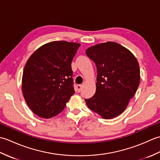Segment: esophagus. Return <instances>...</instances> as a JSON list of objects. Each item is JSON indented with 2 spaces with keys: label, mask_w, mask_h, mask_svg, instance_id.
I'll use <instances>...</instances> for the list:
<instances>
[{
  "label": "esophagus",
  "mask_w": 160,
  "mask_h": 160,
  "mask_svg": "<svg viewBox=\"0 0 160 160\" xmlns=\"http://www.w3.org/2000/svg\"><path fill=\"white\" fill-rule=\"evenodd\" d=\"M81 90H82V85H80V84H78V85L76 86V92L79 93L81 91Z\"/></svg>",
  "instance_id": "34e87169"
}]
</instances>
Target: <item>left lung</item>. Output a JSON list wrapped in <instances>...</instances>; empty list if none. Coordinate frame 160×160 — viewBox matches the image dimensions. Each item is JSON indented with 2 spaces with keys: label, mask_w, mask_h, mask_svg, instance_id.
<instances>
[{
  "label": "left lung",
  "mask_w": 160,
  "mask_h": 160,
  "mask_svg": "<svg viewBox=\"0 0 160 160\" xmlns=\"http://www.w3.org/2000/svg\"><path fill=\"white\" fill-rule=\"evenodd\" d=\"M86 54L96 64L98 75L96 93L84 100L102 118L117 117L125 110L139 87L138 60L128 49L114 42L91 47Z\"/></svg>",
  "instance_id": "left-lung-1"
}]
</instances>
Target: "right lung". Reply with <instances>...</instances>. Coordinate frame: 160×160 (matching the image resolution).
Instances as JSON below:
<instances>
[{
    "mask_svg": "<svg viewBox=\"0 0 160 160\" xmlns=\"http://www.w3.org/2000/svg\"><path fill=\"white\" fill-rule=\"evenodd\" d=\"M79 43L51 42L40 47L27 62L22 90L31 110L40 118H51L62 112L74 94L71 62Z\"/></svg>",
    "mask_w": 160,
    "mask_h": 160,
    "instance_id": "1",
    "label": "right lung"
}]
</instances>
